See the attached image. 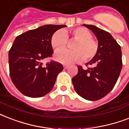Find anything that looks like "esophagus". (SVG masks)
I'll return each mask as SVG.
<instances>
[{"label":"esophagus","mask_w":129,"mask_h":129,"mask_svg":"<svg viewBox=\"0 0 129 129\" xmlns=\"http://www.w3.org/2000/svg\"><path fill=\"white\" fill-rule=\"evenodd\" d=\"M68 67H69L68 65H66V64L63 65V68L64 69H68Z\"/></svg>","instance_id":"34e87169"}]
</instances>
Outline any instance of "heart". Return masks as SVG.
<instances>
[{"instance_id": "heart-1", "label": "heart", "mask_w": 129, "mask_h": 129, "mask_svg": "<svg viewBox=\"0 0 129 129\" xmlns=\"http://www.w3.org/2000/svg\"><path fill=\"white\" fill-rule=\"evenodd\" d=\"M68 32L58 30L53 34L51 44L55 50L64 48L66 46ZM72 37L76 40L73 45V50L61 49L55 53V59L58 62L64 64H72L82 61L84 59L93 58L97 53L98 43L92 39V35L88 29L84 27H78L70 32Z\"/></svg>"}]
</instances>
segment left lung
Segmentation results:
<instances>
[{"mask_svg": "<svg viewBox=\"0 0 129 129\" xmlns=\"http://www.w3.org/2000/svg\"><path fill=\"white\" fill-rule=\"evenodd\" d=\"M83 26L96 35L98 49L86 63L94 67L86 70L78 67V72L72 78V83L79 96L94 101L104 97L114 88L122 69V53L120 46L108 32L92 25Z\"/></svg>", "mask_w": 129, "mask_h": 129, "instance_id": "left-lung-1", "label": "left lung"}]
</instances>
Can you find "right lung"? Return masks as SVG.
<instances>
[{"instance_id":"right-lung-1","label":"right lung","mask_w":129,"mask_h":129,"mask_svg":"<svg viewBox=\"0 0 129 129\" xmlns=\"http://www.w3.org/2000/svg\"><path fill=\"white\" fill-rule=\"evenodd\" d=\"M66 25H45L16 37L9 52L10 76L16 88L25 96L39 98L53 88L57 75L63 70L55 61L43 66V61L53 53V34Z\"/></svg>"}]
</instances>
